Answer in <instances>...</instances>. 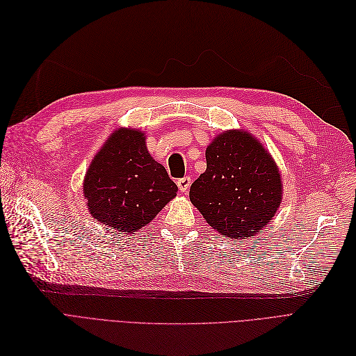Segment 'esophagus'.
<instances>
[{"label": "esophagus", "mask_w": 356, "mask_h": 356, "mask_svg": "<svg viewBox=\"0 0 356 356\" xmlns=\"http://www.w3.org/2000/svg\"><path fill=\"white\" fill-rule=\"evenodd\" d=\"M177 185H178V188H179L181 193H187L188 188H190V185H191V178H190V177L179 178V179L177 181Z\"/></svg>", "instance_id": "esophagus-1"}]
</instances>
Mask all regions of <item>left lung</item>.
Segmentation results:
<instances>
[{
  "mask_svg": "<svg viewBox=\"0 0 356 356\" xmlns=\"http://www.w3.org/2000/svg\"><path fill=\"white\" fill-rule=\"evenodd\" d=\"M207 169L190 188V200L222 236L248 239L262 232L282 200L277 163L245 130H229L207 146Z\"/></svg>",
  "mask_w": 356,
  "mask_h": 356,
  "instance_id": "obj_1",
  "label": "left lung"
}]
</instances>
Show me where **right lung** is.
Here are the masks:
<instances>
[{
  "label": "right lung",
  "mask_w": 356,
  "mask_h": 356,
  "mask_svg": "<svg viewBox=\"0 0 356 356\" xmlns=\"http://www.w3.org/2000/svg\"><path fill=\"white\" fill-rule=\"evenodd\" d=\"M177 191L166 169L150 156L143 133L124 127L110 134L83 179L91 216L126 234L152 222Z\"/></svg>",
  "instance_id": "right-lung-1"
}]
</instances>
